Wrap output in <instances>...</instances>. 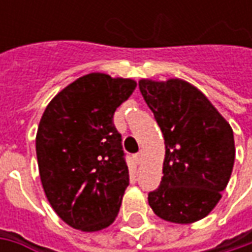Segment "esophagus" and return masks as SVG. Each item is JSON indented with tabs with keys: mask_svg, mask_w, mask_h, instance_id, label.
<instances>
[{
	"mask_svg": "<svg viewBox=\"0 0 252 252\" xmlns=\"http://www.w3.org/2000/svg\"><path fill=\"white\" fill-rule=\"evenodd\" d=\"M134 160H136V162H137V164H140L141 162V160H143V153H139V154H136V156H134Z\"/></svg>",
	"mask_w": 252,
	"mask_h": 252,
	"instance_id": "1",
	"label": "esophagus"
}]
</instances>
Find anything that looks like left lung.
Segmentation results:
<instances>
[{
	"mask_svg": "<svg viewBox=\"0 0 252 252\" xmlns=\"http://www.w3.org/2000/svg\"><path fill=\"white\" fill-rule=\"evenodd\" d=\"M139 88L165 144L164 175L149 193V205L162 220L195 223L215 209L227 187L236 157L233 129L188 81L143 78Z\"/></svg>",
	"mask_w": 252,
	"mask_h": 252,
	"instance_id": "obj_1",
	"label": "left lung"
}]
</instances>
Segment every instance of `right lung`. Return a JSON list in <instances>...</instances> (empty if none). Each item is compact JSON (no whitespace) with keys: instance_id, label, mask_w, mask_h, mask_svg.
I'll list each match as a JSON object with an SVG mask.
<instances>
[{"instance_id":"obj_1","label":"right lung","mask_w":252,"mask_h":252,"mask_svg":"<svg viewBox=\"0 0 252 252\" xmlns=\"http://www.w3.org/2000/svg\"><path fill=\"white\" fill-rule=\"evenodd\" d=\"M136 81L91 73L77 78L46 106L36 156L46 198L73 228L99 231L115 221L129 169L113 113Z\"/></svg>"}]
</instances>
